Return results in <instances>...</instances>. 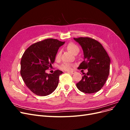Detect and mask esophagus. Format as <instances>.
<instances>
[{"mask_svg": "<svg viewBox=\"0 0 130 130\" xmlns=\"http://www.w3.org/2000/svg\"><path fill=\"white\" fill-rule=\"evenodd\" d=\"M67 73H69V74H74L75 73V72L72 71V72H68Z\"/></svg>", "mask_w": 130, "mask_h": 130, "instance_id": "1", "label": "esophagus"}]
</instances>
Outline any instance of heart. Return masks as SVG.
<instances>
[{
  "mask_svg": "<svg viewBox=\"0 0 130 130\" xmlns=\"http://www.w3.org/2000/svg\"><path fill=\"white\" fill-rule=\"evenodd\" d=\"M67 49L71 52L73 54L75 55L76 54L79 52V48L78 46L75 44L74 43H69L67 46ZM61 51H58L56 55L55 59L56 60H59L61 58ZM73 64L69 63H63L60 66H59V68L62 70H65V71H70L73 69Z\"/></svg>",
  "mask_w": 130,
  "mask_h": 130,
  "instance_id": "heart-1",
  "label": "heart"
}]
</instances>
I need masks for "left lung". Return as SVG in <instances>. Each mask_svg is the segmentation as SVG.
<instances>
[{"label": "left lung", "instance_id": "obj_1", "mask_svg": "<svg viewBox=\"0 0 130 130\" xmlns=\"http://www.w3.org/2000/svg\"><path fill=\"white\" fill-rule=\"evenodd\" d=\"M74 39L80 44L84 54V60L78 69H88L87 73H83L76 87L85 93L97 92L103 87L109 75V57L101 43L94 39L88 37Z\"/></svg>", "mask_w": 130, "mask_h": 130}]
</instances>
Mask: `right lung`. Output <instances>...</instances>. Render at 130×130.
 <instances>
[{"mask_svg": "<svg viewBox=\"0 0 130 130\" xmlns=\"http://www.w3.org/2000/svg\"><path fill=\"white\" fill-rule=\"evenodd\" d=\"M64 44L57 39L47 38L34 43L23 54L21 61V75L31 92L39 96H46L57 88L60 70L54 73H45L52 67L58 48Z\"/></svg>", "mask_w": 130, "mask_h": 130, "instance_id": "obj_1", "label": "right lung"}]
</instances>
